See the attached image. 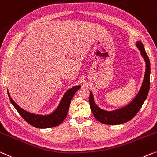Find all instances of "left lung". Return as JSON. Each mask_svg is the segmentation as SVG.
<instances>
[{"label":"left lung","instance_id":"obj_1","mask_svg":"<svg viewBox=\"0 0 157 157\" xmlns=\"http://www.w3.org/2000/svg\"><path fill=\"white\" fill-rule=\"evenodd\" d=\"M136 46L141 52V56L143 57L146 63L145 73H144L141 87L136 97L127 106L111 111H105L99 108L96 104L92 92H90V108L93 115L100 123L106 124V125H119V124L128 122L132 118H134L147 99L149 87H150V61L142 42L139 41H137Z\"/></svg>","mask_w":157,"mask_h":157}]
</instances>
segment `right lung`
I'll return each mask as SVG.
<instances>
[{"mask_svg":"<svg viewBox=\"0 0 157 157\" xmlns=\"http://www.w3.org/2000/svg\"><path fill=\"white\" fill-rule=\"evenodd\" d=\"M80 85L75 86L67 91L60 100V104L54 111L48 115H39L28 112L20 108L14 100L12 99L8 90V94L10 101L20 113V115L30 125L37 128H49L59 125L65 120L67 115L69 106L73 96L77 91L79 90Z\"/></svg>","mask_w":157,"mask_h":157,"instance_id":"1","label":"right lung"}]
</instances>
